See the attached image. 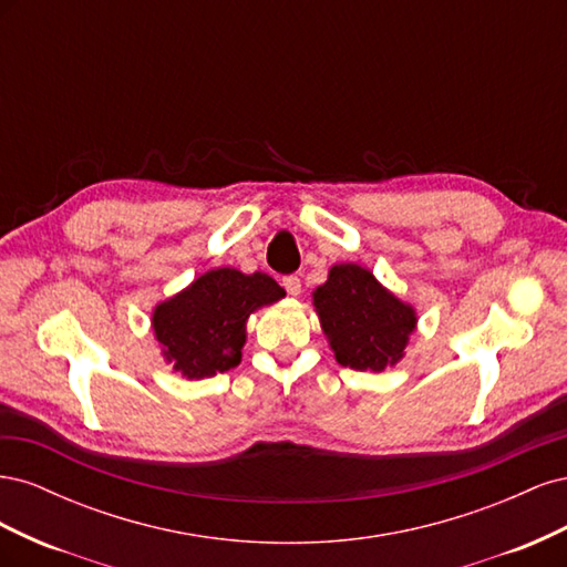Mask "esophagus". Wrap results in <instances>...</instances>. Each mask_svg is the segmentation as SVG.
I'll use <instances>...</instances> for the list:
<instances>
[{
    "mask_svg": "<svg viewBox=\"0 0 567 567\" xmlns=\"http://www.w3.org/2000/svg\"><path fill=\"white\" fill-rule=\"evenodd\" d=\"M284 288H286V293L290 296V298H298L300 293H302V284H300V279L298 277H284Z\"/></svg>",
    "mask_w": 567,
    "mask_h": 567,
    "instance_id": "34e87169",
    "label": "esophagus"
}]
</instances>
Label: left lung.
<instances>
[{"label":"left lung","mask_w":567,"mask_h":567,"mask_svg":"<svg viewBox=\"0 0 567 567\" xmlns=\"http://www.w3.org/2000/svg\"><path fill=\"white\" fill-rule=\"evenodd\" d=\"M312 305L336 362L354 371L398 367L419 326L416 307L357 262L333 265L329 279L312 290Z\"/></svg>","instance_id":"left-lung-1"}]
</instances>
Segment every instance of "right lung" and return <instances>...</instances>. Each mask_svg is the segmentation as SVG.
I'll return each mask as SVG.
<instances>
[{"instance_id":"obj_1","label":"right lung","mask_w":567,"mask_h":567,"mask_svg":"<svg viewBox=\"0 0 567 567\" xmlns=\"http://www.w3.org/2000/svg\"><path fill=\"white\" fill-rule=\"evenodd\" d=\"M284 296L286 290L262 271L215 267L200 274L151 312L165 364L188 381L210 379L238 367L250 315Z\"/></svg>"}]
</instances>
